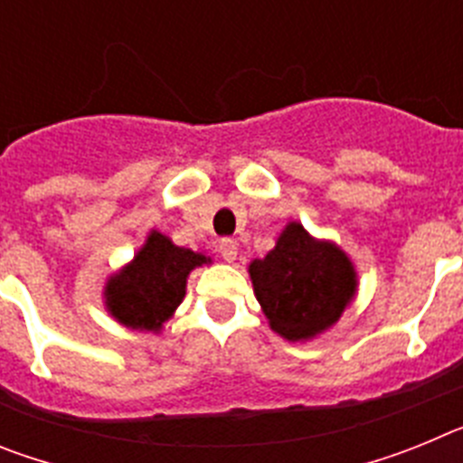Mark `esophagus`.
I'll return each instance as SVG.
<instances>
[{"mask_svg": "<svg viewBox=\"0 0 463 463\" xmlns=\"http://www.w3.org/2000/svg\"><path fill=\"white\" fill-rule=\"evenodd\" d=\"M220 255H222L224 261H236V257H239V245H236V241L232 239H222L220 241Z\"/></svg>", "mask_w": 463, "mask_h": 463, "instance_id": "34e87169", "label": "esophagus"}]
</instances>
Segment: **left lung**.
Wrapping results in <instances>:
<instances>
[{
  "mask_svg": "<svg viewBox=\"0 0 463 463\" xmlns=\"http://www.w3.org/2000/svg\"><path fill=\"white\" fill-rule=\"evenodd\" d=\"M252 289L269 326L289 343H308L341 320L357 297V269L341 245L315 239L292 220L273 250L252 260Z\"/></svg>",
  "mask_w": 463,
  "mask_h": 463,
  "instance_id": "obj_1",
  "label": "left lung"
}]
</instances>
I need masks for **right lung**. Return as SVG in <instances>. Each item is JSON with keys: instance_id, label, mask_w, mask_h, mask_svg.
Wrapping results in <instances>:
<instances>
[{"instance_id": "obj_1", "label": "right lung", "mask_w": 463, "mask_h": 463, "mask_svg": "<svg viewBox=\"0 0 463 463\" xmlns=\"http://www.w3.org/2000/svg\"><path fill=\"white\" fill-rule=\"evenodd\" d=\"M203 264H213L206 252L181 248L150 229L132 260L106 278V310L127 329L159 334L183 304L190 273Z\"/></svg>"}]
</instances>
